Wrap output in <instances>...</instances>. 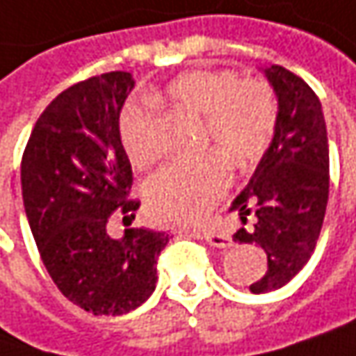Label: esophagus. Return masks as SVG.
I'll use <instances>...</instances> for the list:
<instances>
[{"mask_svg": "<svg viewBox=\"0 0 356 356\" xmlns=\"http://www.w3.org/2000/svg\"><path fill=\"white\" fill-rule=\"evenodd\" d=\"M193 234L203 238L205 241H209L211 245H218V248H229L232 245V238L223 232H218L213 227H203V229H193Z\"/></svg>", "mask_w": 356, "mask_h": 356, "instance_id": "obj_1", "label": "esophagus"}]
</instances>
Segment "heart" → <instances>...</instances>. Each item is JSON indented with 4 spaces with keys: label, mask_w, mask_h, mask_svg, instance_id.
Returning a JSON list of instances; mask_svg holds the SVG:
<instances>
[{
    "label": "heart",
    "mask_w": 356,
    "mask_h": 356,
    "mask_svg": "<svg viewBox=\"0 0 356 356\" xmlns=\"http://www.w3.org/2000/svg\"><path fill=\"white\" fill-rule=\"evenodd\" d=\"M171 108L201 118V145L213 147L234 165L245 167L264 157L278 127V98L258 78L232 70H189L171 80L165 92L149 96ZM120 145L136 167L157 157L153 113L145 102H127L118 115ZM229 169L213 153L175 161L149 179L145 199L163 221L193 223L203 220L229 187Z\"/></svg>",
    "instance_id": "b5f03b06"
}]
</instances>
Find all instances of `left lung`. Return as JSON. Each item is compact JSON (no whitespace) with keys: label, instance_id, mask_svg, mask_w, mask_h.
Returning a JSON list of instances; mask_svg holds the SVG:
<instances>
[{"label":"left lung","instance_id":"left-lung-1","mask_svg":"<svg viewBox=\"0 0 356 356\" xmlns=\"http://www.w3.org/2000/svg\"><path fill=\"white\" fill-rule=\"evenodd\" d=\"M278 96V127L272 145L232 203L241 221L256 216L254 229L234 240L258 243L268 270L250 286L254 294L282 288L310 260L323 229L328 201V138L323 106L300 76L282 66L266 70Z\"/></svg>","mask_w":356,"mask_h":356}]
</instances>
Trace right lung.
<instances>
[{
	"label": "right lung",
	"instance_id": "obj_1",
	"mask_svg": "<svg viewBox=\"0 0 356 356\" xmlns=\"http://www.w3.org/2000/svg\"><path fill=\"white\" fill-rule=\"evenodd\" d=\"M131 72L72 84L40 115L22 157V195L40 258L58 290L96 316L145 302L157 282L169 236L127 229L108 236L113 213L135 220L133 169L118 136V115L133 90Z\"/></svg>",
	"mask_w": 356,
	"mask_h": 356
}]
</instances>
